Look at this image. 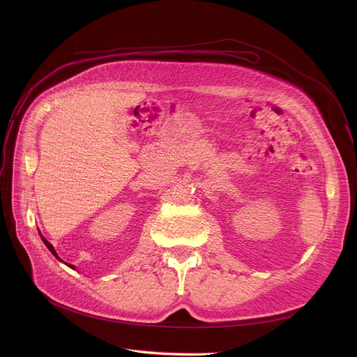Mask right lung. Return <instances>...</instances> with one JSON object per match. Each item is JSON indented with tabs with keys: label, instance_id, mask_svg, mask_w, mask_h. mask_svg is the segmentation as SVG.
I'll list each match as a JSON object with an SVG mask.
<instances>
[{
	"label": "right lung",
	"instance_id": "obj_1",
	"mask_svg": "<svg viewBox=\"0 0 357 357\" xmlns=\"http://www.w3.org/2000/svg\"><path fill=\"white\" fill-rule=\"evenodd\" d=\"M39 234H40V233H39ZM40 238H42V241H43V243H45V245H46V247H47V248H49V251H50V252H52V254H54V256H55V257H56V259H58V260H59V261H62V260H61V257H59V256H58V252H56V251H55V248H54V245H52V244H50V243H49V241H47V240H46V238H45V237H43V236H42V234H40ZM69 267H70V268H73V270H75V268H76V267H75V266H72V264H69Z\"/></svg>",
	"mask_w": 357,
	"mask_h": 357
}]
</instances>
